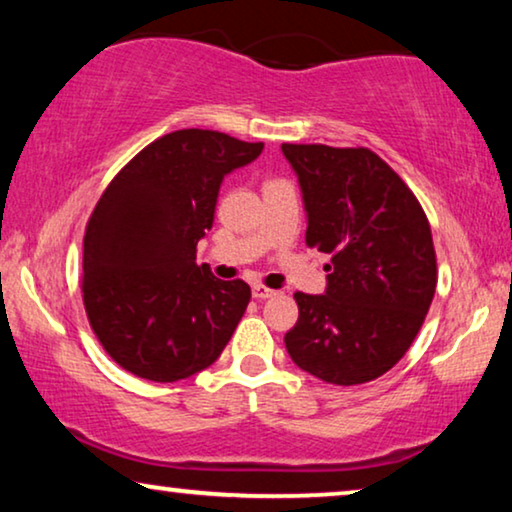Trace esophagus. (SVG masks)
I'll return each mask as SVG.
<instances>
[{"instance_id": "obj_1", "label": "esophagus", "mask_w": 512, "mask_h": 512, "mask_svg": "<svg viewBox=\"0 0 512 512\" xmlns=\"http://www.w3.org/2000/svg\"><path fill=\"white\" fill-rule=\"evenodd\" d=\"M251 296H254L256 300H268L272 296H277V291L265 289V286H261V284H254V289H251Z\"/></svg>"}]
</instances>
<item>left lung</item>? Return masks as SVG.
I'll return each instance as SVG.
<instances>
[{
  "mask_svg": "<svg viewBox=\"0 0 512 512\" xmlns=\"http://www.w3.org/2000/svg\"><path fill=\"white\" fill-rule=\"evenodd\" d=\"M307 214V247L331 256L326 291L293 293L286 352L305 373L352 387L408 352L436 293L426 214L403 179L368 149L282 144Z\"/></svg>",
  "mask_w": 512,
  "mask_h": 512,
  "instance_id": "1",
  "label": "left lung"
}]
</instances>
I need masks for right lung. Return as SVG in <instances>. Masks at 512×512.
I'll return each instance as SVG.
<instances>
[{"label":"right lung","mask_w":512,"mask_h":512,"mask_svg":"<svg viewBox=\"0 0 512 512\" xmlns=\"http://www.w3.org/2000/svg\"><path fill=\"white\" fill-rule=\"evenodd\" d=\"M214 130L146 146L102 193L83 237V305L107 354L151 382L186 380L219 359L251 289L195 263L223 177L261 156Z\"/></svg>","instance_id":"right-lung-1"}]
</instances>
